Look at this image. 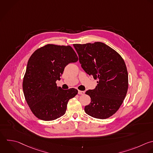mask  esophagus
I'll return each instance as SVG.
<instances>
[{"label": "esophagus", "mask_w": 153, "mask_h": 153, "mask_svg": "<svg viewBox=\"0 0 153 153\" xmlns=\"http://www.w3.org/2000/svg\"><path fill=\"white\" fill-rule=\"evenodd\" d=\"M79 94H84V91H81V90H78V91Z\"/></svg>", "instance_id": "esophagus-1"}]
</instances>
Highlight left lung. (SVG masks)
<instances>
[{
	"mask_svg": "<svg viewBox=\"0 0 153 153\" xmlns=\"http://www.w3.org/2000/svg\"><path fill=\"white\" fill-rule=\"evenodd\" d=\"M84 71L98 79L93 90L85 92L91 102L85 106L87 114L106 119L114 114L121 105L128 89V73L121 56L104 43L74 44Z\"/></svg>",
	"mask_w": 153,
	"mask_h": 153,
	"instance_id": "obj_1",
	"label": "left lung"
}]
</instances>
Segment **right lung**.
<instances>
[{
  "mask_svg": "<svg viewBox=\"0 0 153 153\" xmlns=\"http://www.w3.org/2000/svg\"><path fill=\"white\" fill-rule=\"evenodd\" d=\"M78 60L73 48L68 46L46 45L30 56L23 78L26 100L33 114L39 119L52 121L63 115L70 99L75 97V88L63 90L56 83L65 68Z\"/></svg>",
  "mask_w": 153,
  "mask_h": 153,
  "instance_id": "add662e5",
  "label": "right lung"
}]
</instances>
